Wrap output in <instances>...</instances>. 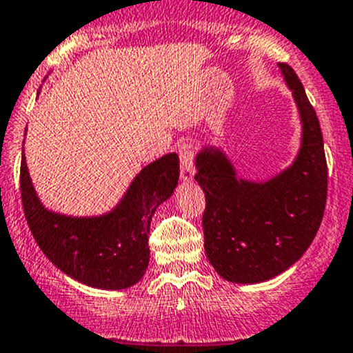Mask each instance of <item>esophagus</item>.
<instances>
[{
    "mask_svg": "<svg viewBox=\"0 0 353 353\" xmlns=\"http://www.w3.org/2000/svg\"><path fill=\"white\" fill-rule=\"evenodd\" d=\"M177 152H179L181 159V179L184 183H191L192 177H194V169H192V165H194V150L189 143H183L177 148Z\"/></svg>",
    "mask_w": 353,
    "mask_h": 353,
    "instance_id": "esophagus-1",
    "label": "esophagus"
}]
</instances>
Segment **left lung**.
Segmentation results:
<instances>
[{
  "instance_id": "left-lung-1",
  "label": "left lung",
  "mask_w": 353,
  "mask_h": 353,
  "mask_svg": "<svg viewBox=\"0 0 353 353\" xmlns=\"http://www.w3.org/2000/svg\"><path fill=\"white\" fill-rule=\"evenodd\" d=\"M303 123L292 165L265 183L236 177L216 147L196 155V176L206 196L203 213L208 261L230 283L255 284L279 276L307 250L323 220L328 167L316 111L301 81L279 64Z\"/></svg>"
}]
</instances>
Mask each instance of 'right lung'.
<instances>
[{"mask_svg": "<svg viewBox=\"0 0 353 353\" xmlns=\"http://www.w3.org/2000/svg\"><path fill=\"white\" fill-rule=\"evenodd\" d=\"M179 181V157L167 154L143 167L114 210L101 216H65L40 203L25 154L20 189L25 218L47 259L79 283L98 289H127L148 267L150 221Z\"/></svg>", "mask_w": 353, "mask_h": 353, "instance_id": "obj_1", "label": "right lung"}]
</instances>
